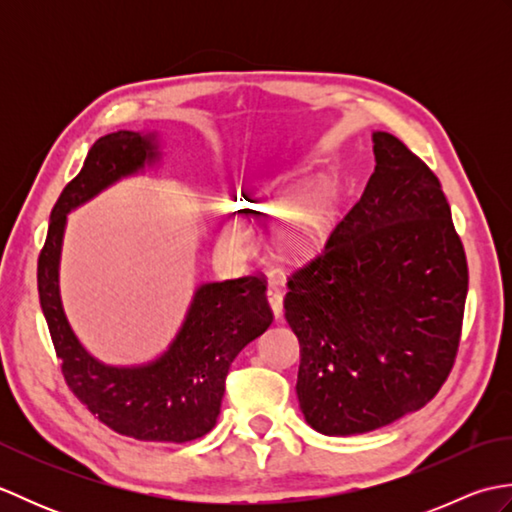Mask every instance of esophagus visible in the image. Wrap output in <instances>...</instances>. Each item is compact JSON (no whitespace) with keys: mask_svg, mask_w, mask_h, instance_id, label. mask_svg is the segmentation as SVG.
Listing matches in <instances>:
<instances>
[{"mask_svg":"<svg viewBox=\"0 0 512 512\" xmlns=\"http://www.w3.org/2000/svg\"><path fill=\"white\" fill-rule=\"evenodd\" d=\"M266 295H268L270 308H273L275 317L279 319L281 312H284V292H281V286H279V284H268Z\"/></svg>","mask_w":512,"mask_h":512,"instance_id":"1","label":"esophagus"}]
</instances>
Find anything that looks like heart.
Listing matches in <instances>:
<instances>
[{
	"instance_id": "1",
	"label": "heart",
	"mask_w": 512,
	"mask_h": 512,
	"mask_svg": "<svg viewBox=\"0 0 512 512\" xmlns=\"http://www.w3.org/2000/svg\"><path fill=\"white\" fill-rule=\"evenodd\" d=\"M297 228H299V231H303V228H306V224L301 222ZM224 239H226V244L231 246L233 250H239V253H244V250H248L250 246H253L255 231H253V226H250L246 220H242V217H231V220H228L226 226H224Z\"/></svg>"
}]
</instances>
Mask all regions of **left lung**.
<instances>
[{
    "label": "left lung",
    "mask_w": 512,
    "mask_h": 512,
    "mask_svg": "<svg viewBox=\"0 0 512 512\" xmlns=\"http://www.w3.org/2000/svg\"><path fill=\"white\" fill-rule=\"evenodd\" d=\"M376 169L321 253L288 277L301 345L299 407L325 436L422 409L458 354L469 266L442 184L413 151L374 134Z\"/></svg>",
    "instance_id": "1"
}]
</instances>
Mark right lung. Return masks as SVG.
<instances>
[{
    "mask_svg": "<svg viewBox=\"0 0 512 512\" xmlns=\"http://www.w3.org/2000/svg\"><path fill=\"white\" fill-rule=\"evenodd\" d=\"M156 158L154 134L116 132L96 140L79 176L65 184L50 213L37 288L65 385L92 416L127 438L182 444L215 427L228 367L273 323L266 281L246 275L202 284L169 350L140 367H112L90 356L65 319L59 292L68 213Z\"/></svg>",
    "mask_w": 512,
    "mask_h": 512,
    "instance_id": "1",
    "label": "right lung"
}]
</instances>
